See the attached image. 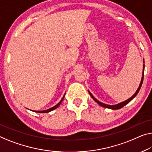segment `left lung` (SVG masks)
<instances>
[{
  "mask_svg": "<svg viewBox=\"0 0 152 152\" xmlns=\"http://www.w3.org/2000/svg\"><path fill=\"white\" fill-rule=\"evenodd\" d=\"M144 63H145V61H144V59H143V65H142V78H141V83H140V85L139 86V87H138L137 90L136 91V92L134 93V94L133 95L132 97H130V98H129V99H126V100L124 101V102H120V103L117 104L109 105V104H106L101 102H99V100H98V99H97L94 96H93L91 93L89 91H89V95L91 96V98L94 99V101L98 103L99 106H102V107H104V108H110V109H112V110H117V109H120V108H121L122 107H124V106H126V104H128L132 100V99H133L135 98L136 96H137L138 93H139L140 89H141V85H142V81H143V77H144V69H145V64H144Z\"/></svg>",
  "mask_w": 152,
  "mask_h": 152,
  "instance_id": "8db88e82",
  "label": "left lung"
}]
</instances>
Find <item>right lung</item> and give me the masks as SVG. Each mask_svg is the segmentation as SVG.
Wrapping results in <instances>:
<instances>
[{"label":"right lung","mask_w":152,"mask_h":152,"mask_svg":"<svg viewBox=\"0 0 152 152\" xmlns=\"http://www.w3.org/2000/svg\"><path fill=\"white\" fill-rule=\"evenodd\" d=\"M65 95H64V96H63V97L62 98V99H61V101L59 102H58L57 104H56L55 106H53V107H52L50 108H48V109H47V110H32V111H33V112L39 113H49V112H50V111H53V110H54V109H56V108H58V106H60V104L62 102V101L63 100V98H64Z\"/></svg>","instance_id":"obj_1"}]
</instances>
